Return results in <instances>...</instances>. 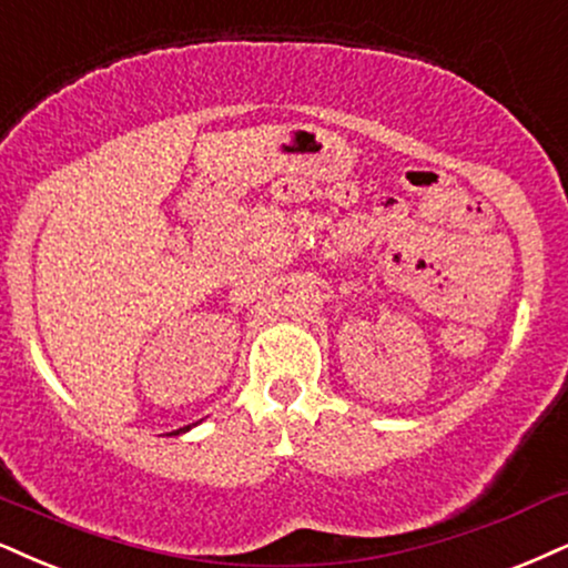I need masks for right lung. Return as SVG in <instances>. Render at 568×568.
Returning a JSON list of instances; mask_svg holds the SVG:
<instances>
[{
  "label": "right lung",
  "instance_id": "1",
  "mask_svg": "<svg viewBox=\"0 0 568 568\" xmlns=\"http://www.w3.org/2000/svg\"><path fill=\"white\" fill-rule=\"evenodd\" d=\"M194 426V424H192ZM192 426H184V429H176V432H171V437H176V434H184V432H189L192 429Z\"/></svg>",
  "mask_w": 568,
  "mask_h": 568
}]
</instances>
